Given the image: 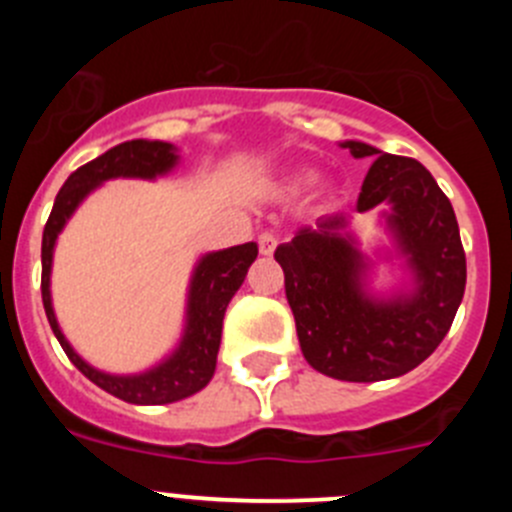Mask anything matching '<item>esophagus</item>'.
Wrapping results in <instances>:
<instances>
[{"mask_svg": "<svg viewBox=\"0 0 512 512\" xmlns=\"http://www.w3.org/2000/svg\"><path fill=\"white\" fill-rule=\"evenodd\" d=\"M277 243H279V238L274 233H269V230H266V233H261L259 235V253H261V256H271V253L277 251Z\"/></svg>", "mask_w": 512, "mask_h": 512, "instance_id": "esophagus-1", "label": "esophagus"}]
</instances>
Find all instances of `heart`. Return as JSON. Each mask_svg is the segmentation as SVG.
Returning <instances> with one entry per match:
<instances>
[{
	"instance_id": "obj_1",
	"label": "heart",
	"mask_w": 512,
	"mask_h": 512,
	"mask_svg": "<svg viewBox=\"0 0 512 512\" xmlns=\"http://www.w3.org/2000/svg\"><path fill=\"white\" fill-rule=\"evenodd\" d=\"M312 182V174H297V176H292V182H289V187L292 189H302V187H307V184Z\"/></svg>"
}]
</instances>
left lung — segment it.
Segmentation results:
<instances>
[{
	"label": "left lung",
	"mask_w": 512,
	"mask_h": 512,
	"mask_svg": "<svg viewBox=\"0 0 512 512\" xmlns=\"http://www.w3.org/2000/svg\"><path fill=\"white\" fill-rule=\"evenodd\" d=\"M343 148L374 164L356 212L392 205L387 228L408 259L415 287L379 300L364 289V253L346 233L348 217H320L274 251L284 269L302 356L312 369L343 382H379L408 374L449 333L467 284V256L449 197L415 158L392 156L359 140Z\"/></svg>",
	"instance_id": "8db88e82"
}]
</instances>
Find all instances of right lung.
<instances>
[{"mask_svg": "<svg viewBox=\"0 0 512 512\" xmlns=\"http://www.w3.org/2000/svg\"><path fill=\"white\" fill-rule=\"evenodd\" d=\"M176 148L164 140H125L120 146L110 148L107 153L97 156L89 164L79 166L74 174L66 179L61 192L56 194L51 217L43 230V277H40V292H43V307L48 315L53 333L58 343L71 359V364L79 369L89 382L102 387L104 392L120 397L133 405H166V402L184 400V397L200 392L207 387L215 374L217 351H220V336H223L225 307L233 300L238 287L248 274V266L259 256L256 243H243V246L225 248L202 256L197 269L192 274L187 300V325L184 336L176 346L174 354L158 366L133 377H117V374H104L76 354L71 343L58 328L56 312L51 305V264L53 246H56L58 233L63 230L66 220L74 215L81 200L92 189L107 179L117 176H138V179H156L176 166Z\"/></svg>", "mask_w": 512, "mask_h": 512, "instance_id": "right-lung-1", "label": "right lung"}]
</instances>
